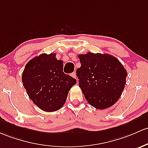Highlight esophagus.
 Listing matches in <instances>:
<instances>
[{
	"label": "esophagus",
	"mask_w": 148,
	"mask_h": 148,
	"mask_svg": "<svg viewBox=\"0 0 148 148\" xmlns=\"http://www.w3.org/2000/svg\"><path fill=\"white\" fill-rule=\"evenodd\" d=\"M71 77H74V78H75L76 79H77V74H76V72H73V73H71Z\"/></svg>",
	"instance_id": "esophagus-1"
}]
</instances>
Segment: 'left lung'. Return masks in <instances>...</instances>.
Masks as SVG:
<instances>
[{
	"label": "left lung",
	"instance_id": "1",
	"mask_svg": "<svg viewBox=\"0 0 148 148\" xmlns=\"http://www.w3.org/2000/svg\"><path fill=\"white\" fill-rule=\"evenodd\" d=\"M77 69L79 87L90 105L98 110L110 108L119 100L126 84L127 71L115 57L88 53L79 55Z\"/></svg>",
	"mask_w": 148,
	"mask_h": 148
}]
</instances>
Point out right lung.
<instances>
[{
  "label": "right lung",
  "mask_w": 148,
  "mask_h": 148,
  "mask_svg": "<svg viewBox=\"0 0 148 148\" xmlns=\"http://www.w3.org/2000/svg\"><path fill=\"white\" fill-rule=\"evenodd\" d=\"M55 53L41 54L26 64L22 80L29 98L40 110L55 112L65 103L77 80L63 72V62Z\"/></svg>",
  "instance_id": "obj_1"
}]
</instances>
